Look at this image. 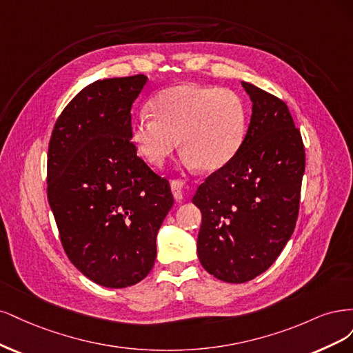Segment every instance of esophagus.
<instances>
[{
	"instance_id": "obj_1",
	"label": "esophagus",
	"mask_w": 353,
	"mask_h": 353,
	"mask_svg": "<svg viewBox=\"0 0 353 353\" xmlns=\"http://www.w3.org/2000/svg\"><path fill=\"white\" fill-rule=\"evenodd\" d=\"M172 192H173V196H174V199L176 201H181L183 199V196H185V185H183V181L181 180H173L172 181Z\"/></svg>"
}]
</instances>
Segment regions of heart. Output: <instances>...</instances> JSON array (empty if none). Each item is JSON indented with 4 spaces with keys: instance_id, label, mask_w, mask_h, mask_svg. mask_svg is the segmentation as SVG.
I'll return each mask as SVG.
<instances>
[{
    "instance_id": "obj_1",
    "label": "heart",
    "mask_w": 353,
    "mask_h": 353,
    "mask_svg": "<svg viewBox=\"0 0 353 353\" xmlns=\"http://www.w3.org/2000/svg\"><path fill=\"white\" fill-rule=\"evenodd\" d=\"M151 114L133 121L130 139L148 164L160 167L180 143L183 163L217 172L241 150L246 134V108L230 89L181 83L151 101Z\"/></svg>"
}]
</instances>
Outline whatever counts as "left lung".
<instances>
[{"mask_svg": "<svg viewBox=\"0 0 353 353\" xmlns=\"http://www.w3.org/2000/svg\"><path fill=\"white\" fill-rule=\"evenodd\" d=\"M251 123L233 160L207 177L192 202L201 210L198 256L215 279L245 283L263 274L294 230L305 148L288 105L248 82Z\"/></svg>", "mask_w": 353, "mask_h": 353, "instance_id": "obj_1", "label": "left lung"}]
</instances>
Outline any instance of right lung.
<instances>
[{"label": "right lung", "mask_w": 353, "mask_h": 353, "mask_svg": "<svg viewBox=\"0 0 353 353\" xmlns=\"http://www.w3.org/2000/svg\"><path fill=\"white\" fill-rule=\"evenodd\" d=\"M148 77L97 81L57 120L48 148V202L72 264L123 289L154 267L157 233L173 207L168 180L136 155L132 104Z\"/></svg>", "instance_id": "add662e5"}]
</instances>
